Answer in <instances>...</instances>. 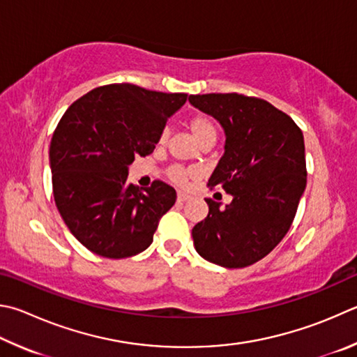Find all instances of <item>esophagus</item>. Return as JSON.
<instances>
[{"label":"esophagus","instance_id":"esophagus-1","mask_svg":"<svg viewBox=\"0 0 357 357\" xmlns=\"http://www.w3.org/2000/svg\"><path fill=\"white\" fill-rule=\"evenodd\" d=\"M190 198V195L189 193H184V192H178V197H176V199H178V203H184V201H187Z\"/></svg>","mask_w":357,"mask_h":357}]
</instances>
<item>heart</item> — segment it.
<instances>
[{"label": "heart", "instance_id": "b5f03b06", "mask_svg": "<svg viewBox=\"0 0 357 357\" xmlns=\"http://www.w3.org/2000/svg\"><path fill=\"white\" fill-rule=\"evenodd\" d=\"M187 125H189L190 132L193 134V137L197 139L199 145L206 144V142H215V139H217L215 125H213L212 120L207 119L206 115L192 116ZM167 139H168V129H164V131L160 132L159 142L160 144H165ZM192 174H193L192 170L181 167V165H173L168 168V176H170L172 181H174L176 184H185L187 179H189Z\"/></svg>", "mask_w": 357, "mask_h": 357}]
</instances>
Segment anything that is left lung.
I'll use <instances>...</instances> for the list:
<instances>
[{
	"label": "left lung",
	"instance_id": "8db88e82",
	"mask_svg": "<svg viewBox=\"0 0 357 357\" xmlns=\"http://www.w3.org/2000/svg\"><path fill=\"white\" fill-rule=\"evenodd\" d=\"M189 101L225 129V154L207 185L232 195L225 209L206 198L209 213L192 229L195 250L225 268L248 267L294 222L307 176L303 132L287 114L255 96L207 93Z\"/></svg>",
	"mask_w": 357,
	"mask_h": 357
}]
</instances>
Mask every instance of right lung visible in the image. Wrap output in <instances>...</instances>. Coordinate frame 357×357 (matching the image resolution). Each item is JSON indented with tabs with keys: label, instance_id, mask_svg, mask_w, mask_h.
Listing matches in <instances>:
<instances>
[{
	"label": "right lung",
	"instance_id": "add662e5",
	"mask_svg": "<svg viewBox=\"0 0 357 357\" xmlns=\"http://www.w3.org/2000/svg\"><path fill=\"white\" fill-rule=\"evenodd\" d=\"M185 101L187 93L109 84L62 115L50 145L54 201L71 234L95 255L131 257L151 245L176 190L162 181L139 189L128 183V168L153 153Z\"/></svg>",
	"mask_w": 357,
	"mask_h": 357
}]
</instances>
